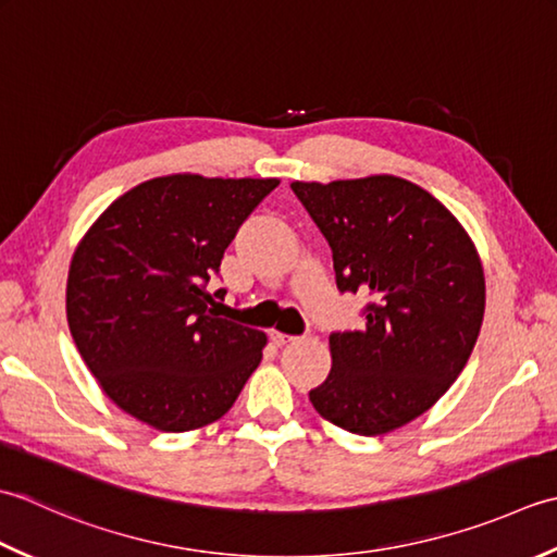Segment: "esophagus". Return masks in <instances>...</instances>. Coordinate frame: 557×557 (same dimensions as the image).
Returning a JSON list of instances; mask_svg holds the SVG:
<instances>
[{
	"label": "esophagus",
	"mask_w": 557,
	"mask_h": 557,
	"mask_svg": "<svg viewBox=\"0 0 557 557\" xmlns=\"http://www.w3.org/2000/svg\"><path fill=\"white\" fill-rule=\"evenodd\" d=\"M271 342H274L276 346H286V344L293 342V336L281 334V332H271Z\"/></svg>",
	"instance_id": "obj_1"
}]
</instances>
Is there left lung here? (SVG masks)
Here are the masks:
<instances>
[{
	"label": "left lung",
	"mask_w": 557,
	"mask_h": 557,
	"mask_svg": "<svg viewBox=\"0 0 557 557\" xmlns=\"http://www.w3.org/2000/svg\"><path fill=\"white\" fill-rule=\"evenodd\" d=\"M334 255L336 286L362 293L366 326L329 336L314 411L356 435L425 413L469 362L485 312L475 245L430 191L394 175L295 183Z\"/></svg>",
	"instance_id": "8db88e82"
}]
</instances>
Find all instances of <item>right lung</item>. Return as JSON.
I'll return each mask as SVG.
<instances>
[{
    "instance_id": "add662e5",
    "label": "right lung",
    "mask_w": 557,
    "mask_h": 557,
    "mask_svg": "<svg viewBox=\"0 0 557 557\" xmlns=\"http://www.w3.org/2000/svg\"><path fill=\"white\" fill-rule=\"evenodd\" d=\"M276 177L177 173L132 187L72 257L66 322L100 389L124 413L185 433L231 411L267 334L215 310L207 283Z\"/></svg>"
}]
</instances>
